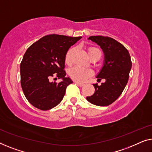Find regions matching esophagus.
<instances>
[{"label": "esophagus", "instance_id": "esophagus-1", "mask_svg": "<svg viewBox=\"0 0 152 152\" xmlns=\"http://www.w3.org/2000/svg\"><path fill=\"white\" fill-rule=\"evenodd\" d=\"M74 83H75L76 85H78L79 87H83V85H84V84H83V83H79V82H78V81H74Z\"/></svg>", "mask_w": 152, "mask_h": 152}]
</instances>
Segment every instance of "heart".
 <instances>
[{
  "instance_id": "obj_1",
  "label": "heart",
  "mask_w": 152,
  "mask_h": 152,
  "mask_svg": "<svg viewBox=\"0 0 152 152\" xmlns=\"http://www.w3.org/2000/svg\"><path fill=\"white\" fill-rule=\"evenodd\" d=\"M74 49H71L68 51L67 54L65 56V62L67 64H70L72 61V53L74 52ZM98 54L101 56V52L99 49L95 48H91L89 49V56H91V55ZM93 74L92 69H89V68H85L81 66L76 65L74 67H72L71 69L69 70V75L72 78H73L74 80L78 82H84L85 80H86V79L88 77L91 76Z\"/></svg>"
}]
</instances>
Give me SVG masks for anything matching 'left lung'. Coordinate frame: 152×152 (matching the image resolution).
<instances>
[{
  "mask_svg": "<svg viewBox=\"0 0 152 152\" xmlns=\"http://www.w3.org/2000/svg\"><path fill=\"white\" fill-rule=\"evenodd\" d=\"M88 40L98 45L104 53L103 66L96 76L104 79L100 85L93 84L95 92L86 98L97 106H107L121 95L127 85L132 63L128 50L114 38L102 36H89Z\"/></svg>",
  "mask_w": 152,
  "mask_h": 152,
  "instance_id": "obj_1",
  "label": "left lung"
}]
</instances>
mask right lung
<instances>
[{"label":"right lung","instance_id":"right-lung-1","mask_svg":"<svg viewBox=\"0 0 152 152\" xmlns=\"http://www.w3.org/2000/svg\"><path fill=\"white\" fill-rule=\"evenodd\" d=\"M81 38L50 34L27 49L20 65V83L25 97L34 107L49 110L63 100L67 87L73 83L65 77L66 54ZM54 75L62 81L50 82V77Z\"/></svg>","mask_w":152,"mask_h":152}]
</instances>
